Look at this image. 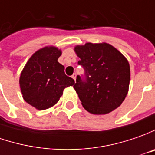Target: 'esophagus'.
I'll return each mask as SVG.
<instances>
[{
  "mask_svg": "<svg viewBox=\"0 0 155 155\" xmlns=\"http://www.w3.org/2000/svg\"><path fill=\"white\" fill-rule=\"evenodd\" d=\"M72 78L74 80V81H76V74H74L72 75Z\"/></svg>",
  "mask_w": 155,
  "mask_h": 155,
  "instance_id": "obj_1",
  "label": "esophagus"
}]
</instances>
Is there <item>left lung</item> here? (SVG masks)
Wrapping results in <instances>:
<instances>
[{
    "label": "left lung",
    "mask_w": 155,
    "mask_h": 155,
    "mask_svg": "<svg viewBox=\"0 0 155 155\" xmlns=\"http://www.w3.org/2000/svg\"><path fill=\"white\" fill-rule=\"evenodd\" d=\"M74 52L86 72L77 76L74 88L81 104L95 115L110 113L120 106L129 92L130 68L126 57L107 43L76 45Z\"/></svg>",
    "instance_id": "obj_1"
}]
</instances>
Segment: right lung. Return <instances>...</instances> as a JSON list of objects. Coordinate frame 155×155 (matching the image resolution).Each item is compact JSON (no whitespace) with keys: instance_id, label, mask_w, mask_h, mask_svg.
I'll return each instance as SVG.
<instances>
[{"instance_id":"add662e5","label":"right lung","mask_w":155,"mask_h":155,"mask_svg":"<svg viewBox=\"0 0 155 155\" xmlns=\"http://www.w3.org/2000/svg\"><path fill=\"white\" fill-rule=\"evenodd\" d=\"M61 51L45 46L29 58L19 77V87L24 100L39 110L54 106L63 90L74 81L64 73V66L57 60Z\"/></svg>"}]
</instances>
